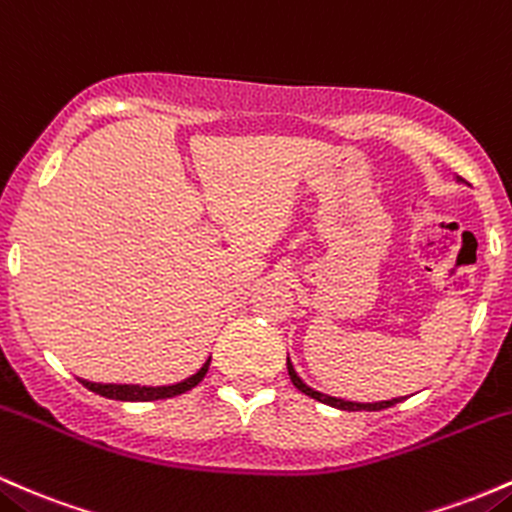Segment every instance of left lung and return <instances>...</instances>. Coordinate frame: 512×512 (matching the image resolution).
<instances>
[{"label": "left lung", "instance_id": "left-lung-1", "mask_svg": "<svg viewBox=\"0 0 512 512\" xmlns=\"http://www.w3.org/2000/svg\"><path fill=\"white\" fill-rule=\"evenodd\" d=\"M459 181V179H457ZM287 375H290L292 384H295L297 389H300L302 394L312 396V399L321 401V404L326 406H333V409H341V411H382V409H389V406L399 404V401H404L406 396H396V399H387V401H348V399H338V396H329V394H321L317 389H312L309 384H304L300 380V375L295 372V367H292L290 358H287Z\"/></svg>", "mask_w": 512, "mask_h": 512}]
</instances>
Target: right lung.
Here are the masks:
<instances>
[{
	"label": "right lung",
	"instance_id": "obj_1",
	"mask_svg": "<svg viewBox=\"0 0 512 512\" xmlns=\"http://www.w3.org/2000/svg\"><path fill=\"white\" fill-rule=\"evenodd\" d=\"M210 367V358L205 360V365L200 367L198 372L191 377H186L183 382L176 384H164V387H147V384H101V382H89L79 377V382L84 384L89 392L106 396V399H116V401H157V399H169V396H179L188 389H193L195 384L205 377Z\"/></svg>",
	"mask_w": 512,
	"mask_h": 512
}]
</instances>
